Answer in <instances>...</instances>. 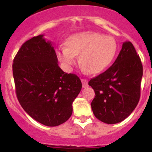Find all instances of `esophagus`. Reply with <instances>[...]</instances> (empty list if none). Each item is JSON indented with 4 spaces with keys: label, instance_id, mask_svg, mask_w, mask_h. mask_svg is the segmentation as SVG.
<instances>
[{
    "label": "esophagus",
    "instance_id": "1",
    "mask_svg": "<svg viewBox=\"0 0 152 152\" xmlns=\"http://www.w3.org/2000/svg\"><path fill=\"white\" fill-rule=\"evenodd\" d=\"M82 87L83 88H85V87H88V82L86 79H82Z\"/></svg>",
    "mask_w": 152,
    "mask_h": 152
}]
</instances>
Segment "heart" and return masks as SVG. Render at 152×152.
I'll list each match as a JSON object with an SVG mask.
<instances>
[{
  "instance_id": "heart-1",
  "label": "heart",
  "mask_w": 152,
  "mask_h": 152,
  "mask_svg": "<svg viewBox=\"0 0 152 152\" xmlns=\"http://www.w3.org/2000/svg\"><path fill=\"white\" fill-rule=\"evenodd\" d=\"M117 49L114 37L88 31L70 37L67 46L57 48L56 55L67 68H71L76 64L77 55L80 54L82 70L95 74L103 71L112 63Z\"/></svg>"
}]
</instances>
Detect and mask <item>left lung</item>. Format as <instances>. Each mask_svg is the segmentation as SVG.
I'll use <instances>...</instances> for the list:
<instances>
[{"instance_id": "8db88e82", "label": "left lung", "mask_w": 152, "mask_h": 152, "mask_svg": "<svg viewBox=\"0 0 152 152\" xmlns=\"http://www.w3.org/2000/svg\"><path fill=\"white\" fill-rule=\"evenodd\" d=\"M142 66L132 43L125 42L110 68L89 82L95 91L91 103L96 118L108 124L121 122L140 99Z\"/></svg>"}]
</instances>
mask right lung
Listing matches in <instances>:
<instances>
[{
	"label": "right lung",
	"mask_w": 152,
	"mask_h": 152,
	"mask_svg": "<svg viewBox=\"0 0 152 152\" xmlns=\"http://www.w3.org/2000/svg\"><path fill=\"white\" fill-rule=\"evenodd\" d=\"M13 62L17 97L23 110L48 126L67 121L82 85L76 75L59 67L51 41L44 34L34 37L23 44Z\"/></svg>",
	"instance_id": "1"
}]
</instances>
